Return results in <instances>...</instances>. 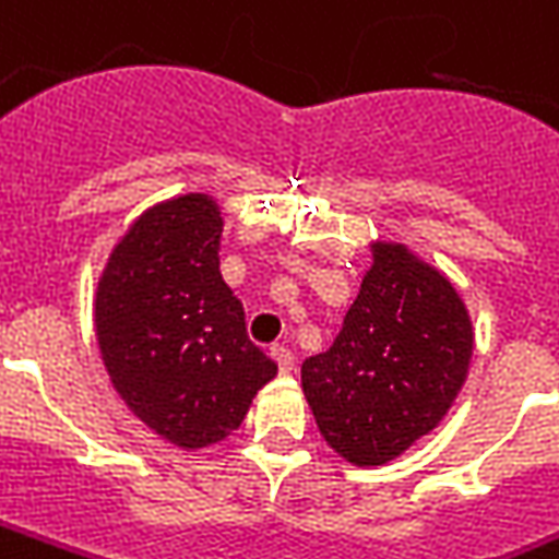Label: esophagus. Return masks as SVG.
<instances>
[{
    "label": "esophagus",
    "mask_w": 559,
    "mask_h": 559,
    "mask_svg": "<svg viewBox=\"0 0 559 559\" xmlns=\"http://www.w3.org/2000/svg\"><path fill=\"white\" fill-rule=\"evenodd\" d=\"M272 357H275V362H278V369L284 374L293 372V366H296V357H293V350L287 345H275L272 347Z\"/></svg>",
    "instance_id": "1"
}]
</instances>
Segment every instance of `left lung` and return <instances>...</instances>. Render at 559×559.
Wrapping results in <instances>:
<instances>
[{
  "instance_id": "left-lung-1",
  "label": "left lung",
  "mask_w": 559,
  "mask_h": 559,
  "mask_svg": "<svg viewBox=\"0 0 559 559\" xmlns=\"http://www.w3.org/2000/svg\"><path fill=\"white\" fill-rule=\"evenodd\" d=\"M472 318L451 281L400 241L372 266L330 350L302 362L320 436L354 466H384L442 424L472 362Z\"/></svg>"
}]
</instances>
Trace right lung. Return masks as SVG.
I'll return each instance as SVG.
<instances>
[{
  "label": "right lung",
  "instance_id": "add662e5",
  "mask_svg": "<svg viewBox=\"0 0 559 559\" xmlns=\"http://www.w3.org/2000/svg\"><path fill=\"white\" fill-rule=\"evenodd\" d=\"M221 205L166 199L117 241L96 287L103 362L142 424L185 451L224 442L278 362L248 338L245 308L221 275Z\"/></svg>",
  "mask_w": 559,
  "mask_h": 559
}]
</instances>
